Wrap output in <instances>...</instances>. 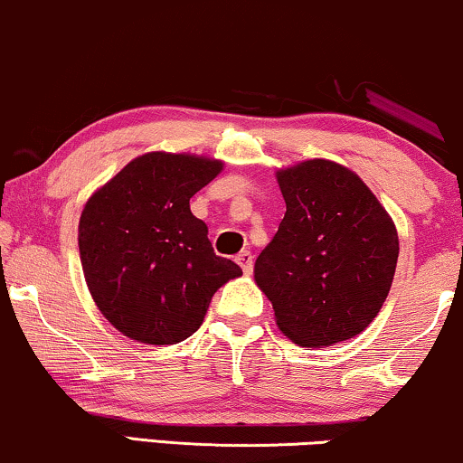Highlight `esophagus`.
Here are the masks:
<instances>
[{
    "mask_svg": "<svg viewBox=\"0 0 463 463\" xmlns=\"http://www.w3.org/2000/svg\"><path fill=\"white\" fill-rule=\"evenodd\" d=\"M236 263L240 265V268H242V271H244L246 276L252 274V255H250V250L238 252V255H236Z\"/></svg>",
    "mask_w": 463,
    "mask_h": 463,
    "instance_id": "obj_1",
    "label": "esophagus"
}]
</instances>
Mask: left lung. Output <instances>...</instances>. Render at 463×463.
<instances>
[{
    "instance_id": "1",
    "label": "left lung",
    "mask_w": 463,
    "mask_h": 463,
    "mask_svg": "<svg viewBox=\"0 0 463 463\" xmlns=\"http://www.w3.org/2000/svg\"><path fill=\"white\" fill-rule=\"evenodd\" d=\"M287 213L255 261L276 325L303 347L356 337L375 320L398 261L394 221L356 173L306 160L276 173Z\"/></svg>"
}]
</instances>
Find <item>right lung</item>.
<instances>
[{
    "instance_id": "right-lung-1",
    "label": "right lung",
    "mask_w": 463,
    "mask_h": 463,
    "mask_svg": "<svg viewBox=\"0 0 463 463\" xmlns=\"http://www.w3.org/2000/svg\"><path fill=\"white\" fill-rule=\"evenodd\" d=\"M223 162L151 151L126 164L88 198L80 217V259L100 314L126 337L149 345L187 339L213 295L242 276L214 255L208 227L189 200Z\"/></svg>"
}]
</instances>
